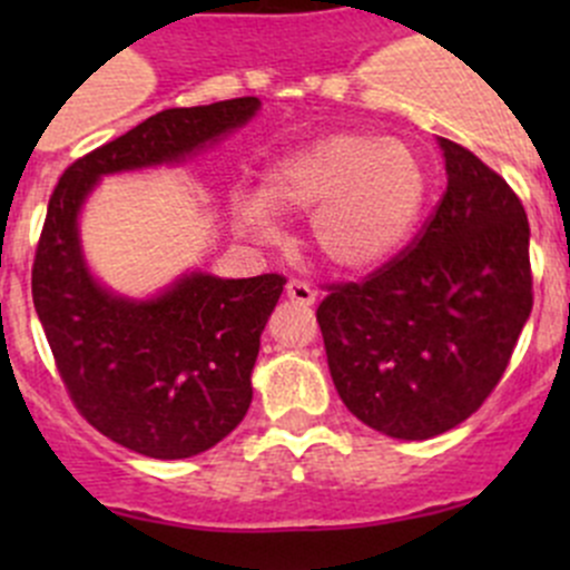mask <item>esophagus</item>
I'll list each match as a JSON object with an SVG mask.
<instances>
[{
	"label": "esophagus",
	"mask_w": 570,
	"mask_h": 570,
	"mask_svg": "<svg viewBox=\"0 0 570 570\" xmlns=\"http://www.w3.org/2000/svg\"><path fill=\"white\" fill-rule=\"evenodd\" d=\"M286 297H289L292 303H301V306H312V303L317 301V292L308 284H303V281H289V284H286Z\"/></svg>",
	"instance_id": "1"
}]
</instances>
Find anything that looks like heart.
<instances>
[{
  "mask_svg": "<svg viewBox=\"0 0 570 570\" xmlns=\"http://www.w3.org/2000/svg\"><path fill=\"white\" fill-rule=\"evenodd\" d=\"M428 176L400 140L338 131L286 154L264 174L262 195H239L245 234L273 239L275 215H312V243L338 269L377 267L400 250L419 220Z\"/></svg>",
  "mask_w": 570,
  "mask_h": 570,
  "instance_id": "heart-1",
  "label": "heart"
}]
</instances>
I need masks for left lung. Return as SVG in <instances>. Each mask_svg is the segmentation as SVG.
Here are the masks:
<instances>
[{
	"label": "left lung",
	"mask_w": 570,
	"mask_h": 570,
	"mask_svg": "<svg viewBox=\"0 0 570 570\" xmlns=\"http://www.w3.org/2000/svg\"><path fill=\"white\" fill-rule=\"evenodd\" d=\"M439 146L446 193L422 232L364 281L327 284L317 308L342 402L405 441L446 433L488 400L532 312L519 195L469 148Z\"/></svg>",
	"instance_id": "8db88e82"
}]
</instances>
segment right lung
<instances>
[{
    "label": "right lung",
    "instance_id": "add662e5",
    "mask_svg": "<svg viewBox=\"0 0 570 570\" xmlns=\"http://www.w3.org/2000/svg\"><path fill=\"white\" fill-rule=\"evenodd\" d=\"M256 96L174 107L68 165L46 209L32 303L77 411L115 444L157 461L193 458L248 413L250 372L286 278L189 273L151 301L105 289L85 264L77 217L101 176L181 163L256 115Z\"/></svg>",
    "mask_w": 570,
    "mask_h": 570
}]
</instances>
